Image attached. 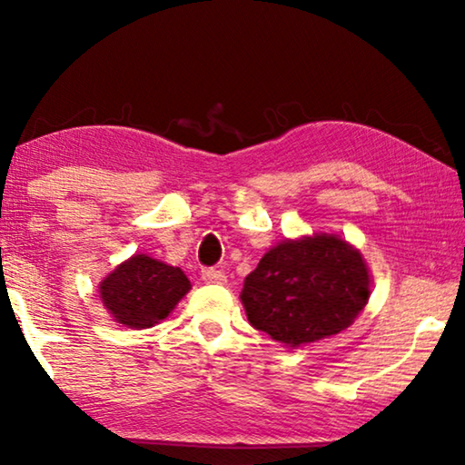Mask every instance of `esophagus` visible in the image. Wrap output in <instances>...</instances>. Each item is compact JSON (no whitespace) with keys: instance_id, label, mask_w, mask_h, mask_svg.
I'll list each match as a JSON object with an SVG mask.
<instances>
[{"instance_id":"esophagus-1","label":"esophagus","mask_w":465,"mask_h":465,"mask_svg":"<svg viewBox=\"0 0 465 465\" xmlns=\"http://www.w3.org/2000/svg\"><path fill=\"white\" fill-rule=\"evenodd\" d=\"M201 277L204 282H225V272L223 271H217V269H203L201 271Z\"/></svg>"}]
</instances>
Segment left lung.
Instances as JSON below:
<instances>
[{"label":"left lung","mask_w":465,"mask_h":465,"mask_svg":"<svg viewBox=\"0 0 465 465\" xmlns=\"http://www.w3.org/2000/svg\"><path fill=\"white\" fill-rule=\"evenodd\" d=\"M369 295L371 277L361 252L341 235L313 233L266 252L240 299L252 326L297 349L349 328Z\"/></svg>","instance_id":"8db88e82"}]
</instances>
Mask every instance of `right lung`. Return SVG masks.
I'll return each instance as SVG.
<instances>
[{
	"label": "right lung",
	"instance_id": "obj_1",
	"mask_svg": "<svg viewBox=\"0 0 465 465\" xmlns=\"http://www.w3.org/2000/svg\"><path fill=\"white\" fill-rule=\"evenodd\" d=\"M191 291L178 266L135 254L100 282V299L114 322L143 330L160 324Z\"/></svg>",
	"mask_w": 465,
	"mask_h": 465
}]
</instances>
